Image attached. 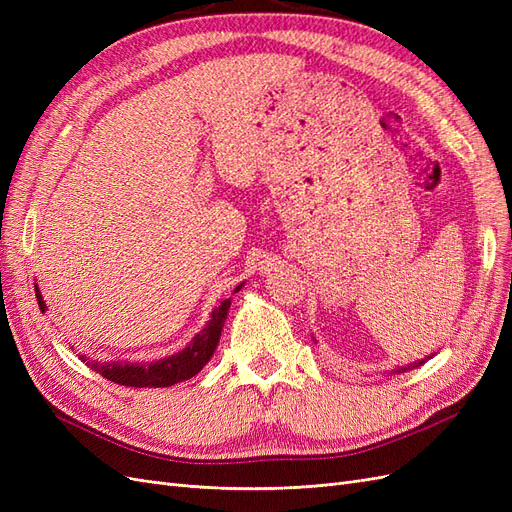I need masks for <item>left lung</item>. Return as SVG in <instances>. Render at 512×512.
<instances>
[{
  "label": "left lung",
  "instance_id": "left-lung-1",
  "mask_svg": "<svg viewBox=\"0 0 512 512\" xmlns=\"http://www.w3.org/2000/svg\"><path fill=\"white\" fill-rule=\"evenodd\" d=\"M423 363H425V361H418V363H416V365H408V367H401V369H399V371H406V369H412V367H418V365H423Z\"/></svg>",
  "mask_w": 512,
  "mask_h": 512
}]
</instances>
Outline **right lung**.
<instances>
[{
	"label": "right lung",
	"instance_id": "1",
	"mask_svg": "<svg viewBox=\"0 0 512 512\" xmlns=\"http://www.w3.org/2000/svg\"><path fill=\"white\" fill-rule=\"evenodd\" d=\"M241 286L243 284H239L235 292H239ZM36 299H38V307L42 312H46V303L42 299L38 286H36ZM228 307H230V299L222 301L220 307L213 309L207 327L198 335H194L192 342L181 352L170 354L166 359L153 361V363H123V361L98 363V361H89L85 354H79V359L91 365V369H96L98 374L104 376L106 380L123 384V386H136V389H145V386H153V389H160V386H173L177 382L190 380L209 363L215 348H218L224 320L228 316Z\"/></svg>",
	"mask_w": 512,
	"mask_h": 512
}]
</instances>
